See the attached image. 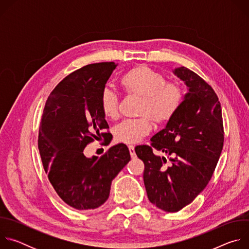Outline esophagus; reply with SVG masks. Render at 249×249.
I'll list each match as a JSON object with an SVG mask.
<instances>
[{"mask_svg":"<svg viewBox=\"0 0 249 249\" xmlns=\"http://www.w3.org/2000/svg\"><path fill=\"white\" fill-rule=\"evenodd\" d=\"M129 152H130V155H131V158H132V159L136 158V153H135V148H134V146H129Z\"/></svg>","mask_w":249,"mask_h":249,"instance_id":"34e87169","label":"esophagus"}]
</instances>
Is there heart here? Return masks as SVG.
I'll list each match as a JSON object with an SVG mask.
<instances>
[{"label": "heart", "instance_id": "obj_1", "mask_svg": "<svg viewBox=\"0 0 249 249\" xmlns=\"http://www.w3.org/2000/svg\"><path fill=\"white\" fill-rule=\"evenodd\" d=\"M164 77L157 71L138 66L120 79V86L126 93L142 97L137 119H127L115 127V138L125 144H135L152 130V118L156 123L168 121L179 108L183 89L177 82L164 83ZM99 105L105 117L114 119L118 114V96L109 89L100 94Z\"/></svg>", "mask_w": 249, "mask_h": 249}]
</instances>
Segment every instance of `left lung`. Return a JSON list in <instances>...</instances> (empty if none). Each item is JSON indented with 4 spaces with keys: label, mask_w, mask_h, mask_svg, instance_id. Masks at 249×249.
Here are the masks:
<instances>
[{
    "label": "left lung",
    "mask_w": 249,
    "mask_h": 249,
    "mask_svg": "<svg viewBox=\"0 0 249 249\" xmlns=\"http://www.w3.org/2000/svg\"><path fill=\"white\" fill-rule=\"evenodd\" d=\"M187 87L179 108L149 146L135 152L144 161V183L151 203L168 213L178 212L204 190L224 146L221 103L202 78L185 67L172 70Z\"/></svg>",
    "instance_id": "1"
}]
</instances>
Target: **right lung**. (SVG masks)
<instances>
[{"mask_svg":"<svg viewBox=\"0 0 249 249\" xmlns=\"http://www.w3.org/2000/svg\"><path fill=\"white\" fill-rule=\"evenodd\" d=\"M118 64H90L66 77L50 93L43 110L38 149L44 170L59 197L77 210L96 209L108 199L111 182L130 161L125 144L98 158L84 150L109 128L100 94Z\"/></svg>","mask_w":249,"mask_h":249,"instance_id":"obj_1","label":"right lung"}]
</instances>
